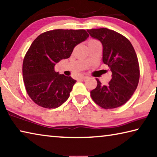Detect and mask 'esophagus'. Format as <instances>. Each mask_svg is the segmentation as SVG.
Masks as SVG:
<instances>
[{
    "mask_svg": "<svg viewBox=\"0 0 157 157\" xmlns=\"http://www.w3.org/2000/svg\"><path fill=\"white\" fill-rule=\"evenodd\" d=\"M88 78H89L88 76H82V77H80V78H79V79H83V80H84V79H86Z\"/></svg>",
    "mask_w": 157,
    "mask_h": 157,
    "instance_id": "34e87169",
    "label": "esophagus"
}]
</instances>
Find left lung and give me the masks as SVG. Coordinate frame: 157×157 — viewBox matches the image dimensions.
Instances as JSON below:
<instances>
[{
	"instance_id": "left-lung-1",
	"label": "left lung",
	"mask_w": 157,
	"mask_h": 157,
	"mask_svg": "<svg viewBox=\"0 0 157 157\" xmlns=\"http://www.w3.org/2000/svg\"><path fill=\"white\" fill-rule=\"evenodd\" d=\"M87 32L102 43V62L112 73L107 85L96 78V88L91 91L92 100L105 109L121 107L131 98L139 84L140 68L134 47L125 36L107 28Z\"/></svg>"
}]
</instances>
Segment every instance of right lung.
Masks as SVG:
<instances>
[{"instance_id":"right-lung-1","label":"right lung","mask_w":157,"mask_h":157,"mask_svg":"<svg viewBox=\"0 0 157 157\" xmlns=\"http://www.w3.org/2000/svg\"><path fill=\"white\" fill-rule=\"evenodd\" d=\"M85 30L57 29L34 39L23 62V78L32 100L44 108L59 107L67 100L76 80L56 73L54 66L67 59L77 45L89 37Z\"/></svg>"}]
</instances>
